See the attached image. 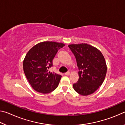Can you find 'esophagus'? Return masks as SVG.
Here are the masks:
<instances>
[{
    "mask_svg": "<svg viewBox=\"0 0 125 125\" xmlns=\"http://www.w3.org/2000/svg\"><path fill=\"white\" fill-rule=\"evenodd\" d=\"M69 74H70V72H67L65 73V75H69Z\"/></svg>",
    "mask_w": 125,
    "mask_h": 125,
    "instance_id": "obj_1",
    "label": "esophagus"
}]
</instances>
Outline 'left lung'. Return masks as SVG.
I'll return each mask as SVG.
<instances>
[{
  "label": "left lung",
  "instance_id": "1",
  "mask_svg": "<svg viewBox=\"0 0 125 125\" xmlns=\"http://www.w3.org/2000/svg\"><path fill=\"white\" fill-rule=\"evenodd\" d=\"M74 55L79 69V79L73 84L76 92L86 96L102 85L107 72L105 58L96 48L86 43L68 46Z\"/></svg>",
  "mask_w": 125,
  "mask_h": 125
}]
</instances>
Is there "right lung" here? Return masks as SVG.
<instances>
[{"label":"right lung","mask_w":125,"mask_h":125,"mask_svg":"<svg viewBox=\"0 0 125 125\" xmlns=\"http://www.w3.org/2000/svg\"><path fill=\"white\" fill-rule=\"evenodd\" d=\"M64 44L46 41L37 43L27 53L23 69L27 80L37 92L47 94L56 89L62 76L48 70L58 50Z\"/></svg>","instance_id":"right-lung-1"}]
</instances>
